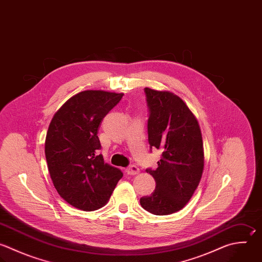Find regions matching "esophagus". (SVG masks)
Here are the masks:
<instances>
[{"instance_id":"obj_1","label":"esophagus","mask_w":262,"mask_h":262,"mask_svg":"<svg viewBox=\"0 0 262 262\" xmlns=\"http://www.w3.org/2000/svg\"><path fill=\"white\" fill-rule=\"evenodd\" d=\"M126 173L128 175H136L139 173V168L135 165H131L128 168H126Z\"/></svg>"}]
</instances>
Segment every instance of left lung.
Returning a JSON list of instances; mask_svg holds the SVG:
<instances>
[{"mask_svg":"<svg viewBox=\"0 0 262 262\" xmlns=\"http://www.w3.org/2000/svg\"><path fill=\"white\" fill-rule=\"evenodd\" d=\"M149 110L148 143L161 149L150 195L140 199L143 209L155 215L181 210L192 196L204 170V148L198 120L185 102L170 91L144 89Z\"/></svg>","mask_w":262,"mask_h":262,"instance_id":"obj_1","label":"left lung"}]
</instances>
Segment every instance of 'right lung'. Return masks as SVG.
Here are the masks:
<instances>
[{"instance_id":"right-lung-1","label":"right lung","mask_w":262,"mask_h":262,"mask_svg":"<svg viewBox=\"0 0 262 262\" xmlns=\"http://www.w3.org/2000/svg\"><path fill=\"white\" fill-rule=\"evenodd\" d=\"M123 93L86 90L71 97L54 115L49 125L45 155L52 182L70 205L94 211L110 200L120 169L104 163L98 127Z\"/></svg>"}]
</instances>
